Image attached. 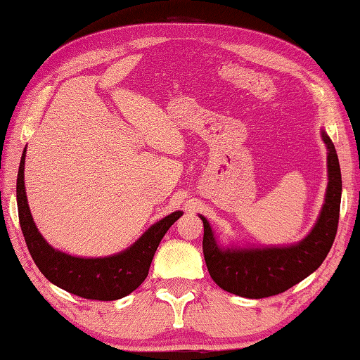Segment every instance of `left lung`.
<instances>
[{
	"mask_svg": "<svg viewBox=\"0 0 360 360\" xmlns=\"http://www.w3.org/2000/svg\"><path fill=\"white\" fill-rule=\"evenodd\" d=\"M321 136L329 151L326 200L315 228L298 245L264 250H221L207 220L200 215L204 224V260L210 278L223 290L255 300L273 297L301 283L326 259L339 226L342 173L334 143L326 132Z\"/></svg>",
	"mask_w": 360,
	"mask_h": 360,
	"instance_id": "left-lung-1",
	"label": "left lung"
}]
</instances>
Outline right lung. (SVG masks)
Instances as JSON below:
<instances>
[{
  "mask_svg": "<svg viewBox=\"0 0 360 360\" xmlns=\"http://www.w3.org/2000/svg\"><path fill=\"white\" fill-rule=\"evenodd\" d=\"M25 156L26 148L20 160L17 178L18 220L27 250L41 274L49 283L87 300L114 301L136 290L148 276L162 237L182 215L181 210L153 224L129 250L120 255L98 259L68 256L49 246L35 228L25 192Z\"/></svg>",
  "mask_w": 360,
  "mask_h": 360,
  "instance_id": "obj_1",
  "label": "right lung"
}]
</instances>
